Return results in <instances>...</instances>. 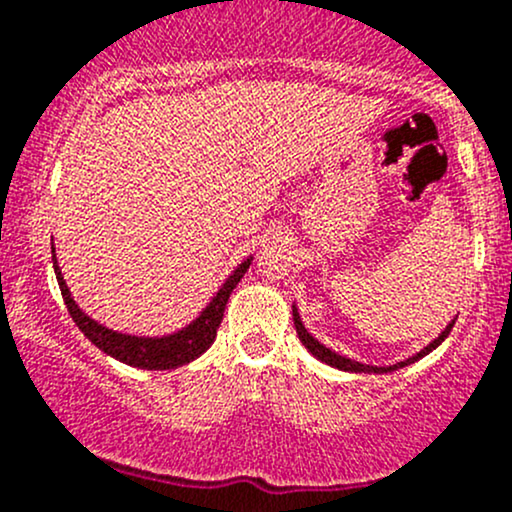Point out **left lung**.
Masks as SVG:
<instances>
[{"label":"left lung","mask_w":512,"mask_h":512,"mask_svg":"<svg viewBox=\"0 0 512 512\" xmlns=\"http://www.w3.org/2000/svg\"><path fill=\"white\" fill-rule=\"evenodd\" d=\"M292 319H295V329H297V336H300L302 346L307 348L309 353L314 355V358L321 360V363H326V365L336 367V370H343V372H367V375H384V372H394V370H399V367H406V365L416 363V360L426 358L428 353H433V350L438 348L442 341H445V338H447V333H450V331H452V326H455V319H452L450 324H447L445 329H442V331L438 333V338H433V341H430L426 348H423V350H418V353H416V355H411V358L401 360V363H396V365L377 367V365H365V363H358V360H353V358H346V355L336 353V350L326 348L324 343H319L317 338L312 336V333H309L307 329H304V324H302V319H300V312H297V307H295V304H292Z\"/></svg>","instance_id":"obj_1"}]
</instances>
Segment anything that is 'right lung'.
<instances>
[{"label":"right lung","mask_w":512,"mask_h":512,"mask_svg":"<svg viewBox=\"0 0 512 512\" xmlns=\"http://www.w3.org/2000/svg\"><path fill=\"white\" fill-rule=\"evenodd\" d=\"M251 261H254V256L244 258L225 283H222V287L217 290V295L212 297L208 307H205L191 324L183 326L181 331L166 333V336H132V333L108 329V326L99 324V321H94L89 314H84L82 309H79L70 287H67L65 278H62L60 266H57L53 246V268L57 275V285H60L62 300H65L67 309H70V317L74 319V324H77L84 336L89 338L96 348L103 350V353L130 367H140V370H174V367H181L191 363L195 358H200V355L212 346V341H215L217 329H220L222 317H225L229 295H232L234 287L239 285V280L244 278V273L249 271Z\"/></svg>","instance_id":"obj_1"}]
</instances>
